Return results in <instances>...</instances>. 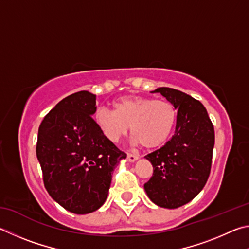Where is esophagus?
Returning <instances> with one entry per match:
<instances>
[{"instance_id":"obj_1","label":"esophagus","mask_w":249,"mask_h":249,"mask_svg":"<svg viewBox=\"0 0 249 249\" xmlns=\"http://www.w3.org/2000/svg\"><path fill=\"white\" fill-rule=\"evenodd\" d=\"M139 159V155L133 154V153H129L128 154V160L129 162H136V160Z\"/></svg>"}]
</instances>
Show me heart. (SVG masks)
Returning <instances> with one entry per match:
<instances>
[{
	"mask_svg": "<svg viewBox=\"0 0 249 249\" xmlns=\"http://www.w3.org/2000/svg\"><path fill=\"white\" fill-rule=\"evenodd\" d=\"M94 119L109 141H119L131 125V134L137 142L146 149H156L172 137L177 122V109L168 100L124 96L113 103V111L98 108Z\"/></svg>",
	"mask_w": 249,
	"mask_h": 249,
	"instance_id": "b5f03b06",
	"label": "heart"
}]
</instances>
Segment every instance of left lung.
<instances>
[{"mask_svg": "<svg viewBox=\"0 0 249 249\" xmlns=\"http://www.w3.org/2000/svg\"><path fill=\"white\" fill-rule=\"evenodd\" d=\"M154 93H160L176 107L177 122L171 140L145 156L153 166V175L144 189L155 204L176 209L191 201L207 184L214 128L199 100L169 87H160Z\"/></svg>", "mask_w": 249, "mask_h": 249, "instance_id": "1", "label": "left lung"}]
</instances>
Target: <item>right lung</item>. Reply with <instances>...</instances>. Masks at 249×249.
<instances>
[{"instance_id":"add662e5","label":"right lung","mask_w":249,"mask_h":249,"mask_svg":"<svg viewBox=\"0 0 249 249\" xmlns=\"http://www.w3.org/2000/svg\"><path fill=\"white\" fill-rule=\"evenodd\" d=\"M95 111L96 95L77 91L56 104L38 130L36 153L48 194L76 214L103 206L113 169L127 158L100 132Z\"/></svg>"}]
</instances>
